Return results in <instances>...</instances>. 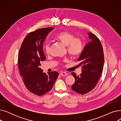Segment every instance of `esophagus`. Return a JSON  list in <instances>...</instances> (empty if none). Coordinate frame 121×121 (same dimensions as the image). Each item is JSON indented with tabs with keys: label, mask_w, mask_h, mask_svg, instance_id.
<instances>
[{
	"label": "esophagus",
	"mask_w": 121,
	"mask_h": 121,
	"mask_svg": "<svg viewBox=\"0 0 121 121\" xmlns=\"http://www.w3.org/2000/svg\"><path fill=\"white\" fill-rule=\"evenodd\" d=\"M60 74L61 76H63V77H64V76H67V75H68V73H67L66 72H63L60 73Z\"/></svg>",
	"instance_id": "34e87169"
}]
</instances>
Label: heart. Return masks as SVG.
<instances>
[{
	"label": "heart",
	"instance_id": "1",
	"mask_svg": "<svg viewBox=\"0 0 121 121\" xmlns=\"http://www.w3.org/2000/svg\"><path fill=\"white\" fill-rule=\"evenodd\" d=\"M55 38L67 47L69 54L73 56L80 55L83 50L84 45L82 40L79 38H75L73 34L69 31H63L57 34ZM49 45L46 43L44 46V49L47 53L49 52Z\"/></svg>",
	"mask_w": 121,
	"mask_h": 121
}]
</instances>
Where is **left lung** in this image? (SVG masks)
Returning a JSON list of instances; mask_svg holds the SVG:
<instances>
[{"label": "left lung", "mask_w": 121, "mask_h": 121, "mask_svg": "<svg viewBox=\"0 0 121 121\" xmlns=\"http://www.w3.org/2000/svg\"><path fill=\"white\" fill-rule=\"evenodd\" d=\"M90 42L85 46L78 61L81 63L82 73L77 75L72 73L75 78L72 90L79 94H85L96 86L102 73L104 54L102 45L99 38L94 34L88 33Z\"/></svg>", "instance_id": "left-lung-1"}]
</instances>
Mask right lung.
Instances as JSON below:
<instances>
[{"mask_svg": "<svg viewBox=\"0 0 121 121\" xmlns=\"http://www.w3.org/2000/svg\"><path fill=\"white\" fill-rule=\"evenodd\" d=\"M53 29L46 27L29 33L19 51L18 67L23 83L30 92L38 96H42L52 89L58 76L54 71L44 73L39 68L40 62L46 59L43 49V42Z\"/></svg>", "mask_w": 121, "mask_h": 121, "instance_id": "obj_1", "label": "right lung"}]
</instances>
